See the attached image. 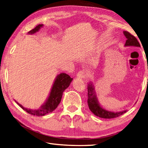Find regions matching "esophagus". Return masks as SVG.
Masks as SVG:
<instances>
[{
  "label": "esophagus",
  "mask_w": 148,
  "mask_h": 148,
  "mask_svg": "<svg viewBox=\"0 0 148 148\" xmlns=\"http://www.w3.org/2000/svg\"><path fill=\"white\" fill-rule=\"evenodd\" d=\"M85 77H86V73L83 71H79L77 74V77L78 79H83Z\"/></svg>",
  "instance_id": "obj_1"
}]
</instances>
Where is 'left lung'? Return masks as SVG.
<instances>
[{"mask_svg": "<svg viewBox=\"0 0 148 148\" xmlns=\"http://www.w3.org/2000/svg\"><path fill=\"white\" fill-rule=\"evenodd\" d=\"M123 34L127 38L125 46L140 47L139 42L134 36L127 31H123ZM88 105L90 110L94 114L102 118H114L123 114L127 111V110H124V111L119 112H112L103 108L100 105L98 98L96 95L95 87L92 82H90L88 84Z\"/></svg>", "mask_w": 148, "mask_h": 148, "instance_id": "8db88e82", "label": "left lung"}]
</instances>
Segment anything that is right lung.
<instances>
[{
	"mask_svg": "<svg viewBox=\"0 0 148 148\" xmlns=\"http://www.w3.org/2000/svg\"><path fill=\"white\" fill-rule=\"evenodd\" d=\"M44 25L40 24L34 28V29L31 30L30 32H28L29 34H34L40 29V28L43 27ZM72 78H71L68 74L65 73H60L57 75L56 77L54 83L52 86L48 99H46V102L40 107L39 108L36 109H30L24 108V107L20 104L18 102L15 100L19 106L23 109L24 111L34 116H45L47 114L53 112L54 110L57 108L59 105L60 102H61L62 97L63 95V92H64L65 89L70 85L72 81Z\"/></svg>",
	"mask_w": 148,
	"mask_h": 148,
	"instance_id": "add662e5",
	"label": "right lung"
}]
</instances>
